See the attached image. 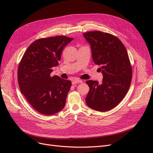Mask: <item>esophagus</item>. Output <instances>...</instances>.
<instances>
[{
    "mask_svg": "<svg viewBox=\"0 0 153 153\" xmlns=\"http://www.w3.org/2000/svg\"><path fill=\"white\" fill-rule=\"evenodd\" d=\"M82 81H81V80H79V79H74L72 81V84L73 85L79 84V83H82Z\"/></svg>",
    "mask_w": 153,
    "mask_h": 153,
    "instance_id": "obj_1",
    "label": "esophagus"
}]
</instances>
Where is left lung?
<instances>
[{
    "label": "left lung",
    "instance_id": "8db88e82",
    "mask_svg": "<svg viewBox=\"0 0 153 153\" xmlns=\"http://www.w3.org/2000/svg\"><path fill=\"white\" fill-rule=\"evenodd\" d=\"M90 43L92 57L100 66L102 82L87 81L90 90L85 99L87 106L99 111L115 107L125 97L132 78V68L126 48L116 36L95 31L83 33Z\"/></svg>",
    "mask_w": 153,
    "mask_h": 153
}]
</instances>
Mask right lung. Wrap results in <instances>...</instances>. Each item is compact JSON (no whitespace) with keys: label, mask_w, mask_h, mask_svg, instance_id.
<instances>
[{"label":"right lung","mask_w":153,"mask_h":153,"mask_svg":"<svg viewBox=\"0 0 153 153\" xmlns=\"http://www.w3.org/2000/svg\"><path fill=\"white\" fill-rule=\"evenodd\" d=\"M72 39L65 36L38 39L28 46L20 62V90L40 114L53 115L65 106L71 82L50 74L59 64L63 48Z\"/></svg>","instance_id":"right-lung-1"}]
</instances>
